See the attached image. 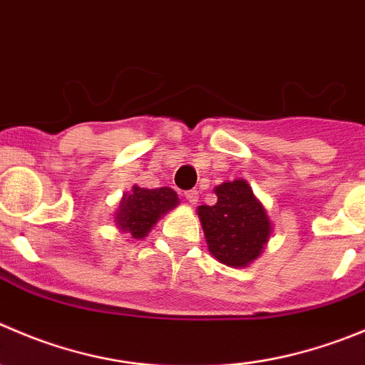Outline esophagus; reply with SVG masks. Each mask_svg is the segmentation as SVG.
<instances>
[{
	"mask_svg": "<svg viewBox=\"0 0 365 365\" xmlns=\"http://www.w3.org/2000/svg\"><path fill=\"white\" fill-rule=\"evenodd\" d=\"M185 199L188 200L190 204H195L197 200H199V192H197V190H188V192H185Z\"/></svg>",
	"mask_w": 365,
	"mask_h": 365,
	"instance_id": "34e87169",
	"label": "esophagus"
}]
</instances>
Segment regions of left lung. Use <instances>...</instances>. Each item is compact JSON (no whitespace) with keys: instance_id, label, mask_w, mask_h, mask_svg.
<instances>
[{"instance_id":"8db88e82","label":"left lung","mask_w":365,"mask_h":365,"mask_svg":"<svg viewBox=\"0 0 365 365\" xmlns=\"http://www.w3.org/2000/svg\"><path fill=\"white\" fill-rule=\"evenodd\" d=\"M215 193L217 204L199 206L197 211L207 249L224 265H249L269 242V217L245 180L224 182Z\"/></svg>"}]
</instances>
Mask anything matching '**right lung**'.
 <instances>
[{
    "mask_svg": "<svg viewBox=\"0 0 365 365\" xmlns=\"http://www.w3.org/2000/svg\"><path fill=\"white\" fill-rule=\"evenodd\" d=\"M179 202L172 188L147 190L134 186L133 192L125 193L116 213V225L133 238L147 237L158 218Z\"/></svg>",
    "mask_w": 365,
    "mask_h": 365,
    "instance_id": "1",
    "label": "right lung"
}]
</instances>
